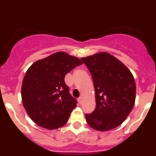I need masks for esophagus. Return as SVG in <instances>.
Wrapping results in <instances>:
<instances>
[{"label":"esophagus","mask_w":156,"mask_h":156,"mask_svg":"<svg viewBox=\"0 0 156 156\" xmlns=\"http://www.w3.org/2000/svg\"><path fill=\"white\" fill-rule=\"evenodd\" d=\"M83 98L82 97V96H80V97L78 98V102H79V104H82L83 103Z\"/></svg>","instance_id":"1"}]
</instances>
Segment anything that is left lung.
I'll return each mask as SVG.
<instances>
[{
    "label": "left lung",
    "instance_id": "obj_1",
    "mask_svg": "<svg viewBox=\"0 0 156 156\" xmlns=\"http://www.w3.org/2000/svg\"><path fill=\"white\" fill-rule=\"evenodd\" d=\"M93 79L96 107L85 118L98 131L117 127L127 118L135 103L133 74L122 62L107 52L81 58Z\"/></svg>",
    "mask_w": 156,
    "mask_h": 156
}]
</instances>
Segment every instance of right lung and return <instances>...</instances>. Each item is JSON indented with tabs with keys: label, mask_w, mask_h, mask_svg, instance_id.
<instances>
[{
	"label": "right lung",
	"mask_w": 156,
	"mask_h": 156,
	"mask_svg": "<svg viewBox=\"0 0 156 156\" xmlns=\"http://www.w3.org/2000/svg\"><path fill=\"white\" fill-rule=\"evenodd\" d=\"M81 64L78 58L58 51L35 62L27 69L22 84V101L36 124L55 129L68 122L76 100L69 94L64 79Z\"/></svg>",
	"instance_id": "right-lung-1"
}]
</instances>
